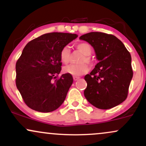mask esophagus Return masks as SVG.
Instances as JSON below:
<instances>
[{
	"mask_svg": "<svg viewBox=\"0 0 146 146\" xmlns=\"http://www.w3.org/2000/svg\"><path fill=\"white\" fill-rule=\"evenodd\" d=\"M79 79H80V77H77V76L73 77V80H74V81H77V80H78Z\"/></svg>",
	"mask_w": 146,
	"mask_h": 146,
	"instance_id": "esophagus-1",
	"label": "esophagus"
}]
</instances>
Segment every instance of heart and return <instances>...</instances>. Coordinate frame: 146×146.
<instances>
[{"mask_svg": "<svg viewBox=\"0 0 146 146\" xmlns=\"http://www.w3.org/2000/svg\"><path fill=\"white\" fill-rule=\"evenodd\" d=\"M76 48L84 55L80 60L79 64H70L63 68V72L66 74L73 75V76H81L89 71V67L87 65L92 64L93 60L90 58L92 53V47L88 43L82 42L76 45ZM60 58L62 62L68 64L71 60V51L68 46H65L62 48L60 53Z\"/></svg>", "mask_w": 146, "mask_h": 146, "instance_id": "obj_1", "label": "heart"}]
</instances>
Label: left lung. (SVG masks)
<instances>
[{"label": "left lung", "instance_id": "1", "mask_svg": "<svg viewBox=\"0 0 146 146\" xmlns=\"http://www.w3.org/2000/svg\"><path fill=\"white\" fill-rule=\"evenodd\" d=\"M94 48L99 62L85 75L87 87L84 94L88 102L100 109H110L128 97L133 71L131 56L117 37L90 32L80 37Z\"/></svg>", "mask_w": 146, "mask_h": 146}]
</instances>
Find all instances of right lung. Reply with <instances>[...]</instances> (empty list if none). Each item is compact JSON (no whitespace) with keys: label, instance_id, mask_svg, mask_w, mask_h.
Wrapping results in <instances>:
<instances>
[{"label":"right lung","instance_id":"obj_1","mask_svg":"<svg viewBox=\"0 0 146 146\" xmlns=\"http://www.w3.org/2000/svg\"><path fill=\"white\" fill-rule=\"evenodd\" d=\"M78 37L68 33H48L27 44L16 64V84L31 109L50 113L64 101L73 84L72 75L61 71L60 53Z\"/></svg>","mask_w":146,"mask_h":146}]
</instances>
